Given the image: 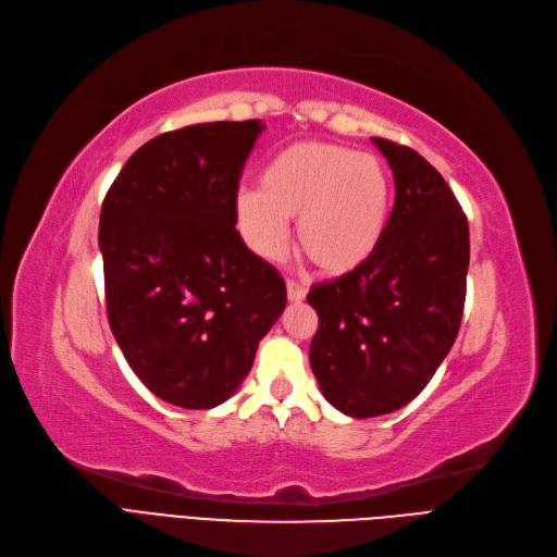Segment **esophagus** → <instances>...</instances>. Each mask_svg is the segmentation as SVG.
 <instances>
[{
    "mask_svg": "<svg viewBox=\"0 0 557 557\" xmlns=\"http://www.w3.org/2000/svg\"><path fill=\"white\" fill-rule=\"evenodd\" d=\"M287 299L290 301H301L306 297V287L299 285L297 281H287Z\"/></svg>",
    "mask_w": 557,
    "mask_h": 557,
    "instance_id": "1",
    "label": "esophagus"
}]
</instances>
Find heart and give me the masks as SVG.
<instances>
[{
	"label": "heart",
	"mask_w": 557,
	"mask_h": 557,
	"mask_svg": "<svg viewBox=\"0 0 557 557\" xmlns=\"http://www.w3.org/2000/svg\"><path fill=\"white\" fill-rule=\"evenodd\" d=\"M392 177L375 157L336 143H297L264 165L260 188L237 196L244 239L260 258L276 260L287 244V219H297L301 251L327 274L367 264L385 237Z\"/></svg>",
	"instance_id": "b5f03b06"
}]
</instances>
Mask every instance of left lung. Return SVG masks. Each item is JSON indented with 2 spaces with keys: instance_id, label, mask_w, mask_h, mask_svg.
Here are the masks:
<instances>
[{
  "instance_id": "8db88e82",
  "label": "left lung",
  "mask_w": 557,
  "mask_h": 557,
  "mask_svg": "<svg viewBox=\"0 0 557 557\" xmlns=\"http://www.w3.org/2000/svg\"><path fill=\"white\" fill-rule=\"evenodd\" d=\"M396 200L385 237L359 270L311 287V369L336 410L394 412L429 385L461 327L470 264L468 219L443 175L414 149L373 138Z\"/></svg>"
}]
</instances>
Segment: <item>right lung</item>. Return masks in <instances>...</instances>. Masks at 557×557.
<instances>
[{"instance_id": "right-lung-1", "label": "right lung", "mask_w": 557, "mask_h": 557, "mask_svg": "<svg viewBox=\"0 0 557 557\" xmlns=\"http://www.w3.org/2000/svg\"><path fill=\"white\" fill-rule=\"evenodd\" d=\"M260 120L194 124L145 143L101 207L114 341L165 403L209 410L237 392L285 309V283L237 233L242 168Z\"/></svg>"}]
</instances>
